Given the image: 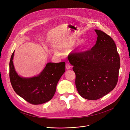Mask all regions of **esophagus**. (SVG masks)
I'll use <instances>...</instances> for the list:
<instances>
[{
  "label": "esophagus",
  "mask_w": 130,
  "mask_h": 130,
  "mask_svg": "<svg viewBox=\"0 0 130 130\" xmlns=\"http://www.w3.org/2000/svg\"><path fill=\"white\" fill-rule=\"evenodd\" d=\"M65 66H66V68L67 69H69L70 68V65H69V64H68V63H66V65H65Z\"/></svg>",
  "instance_id": "34e87169"
}]
</instances>
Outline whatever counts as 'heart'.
I'll return each instance as SVG.
<instances>
[{
  "label": "heart",
  "instance_id": "heart-1",
  "mask_svg": "<svg viewBox=\"0 0 130 130\" xmlns=\"http://www.w3.org/2000/svg\"><path fill=\"white\" fill-rule=\"evenodd\" d=\"M76 43V42H73V43H72V45H73V44H75Z\"/></svg>",
  "mask_w": 130,
  "mask_h": 130
}]
</instances>
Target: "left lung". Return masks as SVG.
I'll return each instance as SVG.
<instances>
[{
	"mask_svg": "<svg viewBox=\"0 0 130 130\" xmlns=\"http://www.w3.org/2000/svg\"><path fill=\"white\" fill-rule=\"evenodd\" d=\"M98 37L91 49L73 51L68 57L76 74V86L80 95L90 100L99 99L117 85L120 58L116 44L103 31L95 30Z\"/></svg>",
	"mask_w": 130,
	"mask_h": 130,
	"instance_id": "1",
	"label": "left lung"
}]
</instances>
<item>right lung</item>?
Returning a JSON list of instances; mask_svg holds the SVG:
<instances>
[{
  "label": "right lung",
  "instance_id": "add662e5",
  "mask_svg": "<svg viewBox=\"0 0 130 130\" xmlns=\"http://www.w3.org/2000/svg\"><path fill=\"white\" fill-rule=\"evenodd\" d=\"M14 53V51L10 61L9 76L16 93L34 105L50 100L56 91L58 81L65 71V63H48L38 76L23 78L18 76L15 70L13 62Z\"/></svg>",
  "mask_w": 130,
  "mask_h": 130
}]
</instances>
